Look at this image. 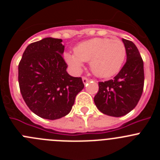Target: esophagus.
<instances>
[{"label":"esophagus","instance_id":"1","mask_svg":"<svg viewBox=\"0 0 160 160\" xmlns=\"http://www.w3.org/2000/svg\"><path fill=\"white\" fill-rule=\"evenodd\" d=\"M89 82V79L88 78H86V77H82V82H83V84L86 85L87 82Z\"/></svg>","mask_w":160,"mask_h":160}]
</instances>
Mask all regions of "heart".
<instances>
[{
  "mask_svg": "<svg viewBox=\"0 0 160 160\" xmlns=\"http://www.w3.org/2000/svg\"><path fill=\"white\" fill-rule=\"evenodd\" d=\"M126 54L125 45L119 39L95 38L79 43L74 53L66 52L64 58L75 73L81 71L84 62H90V68L94 74L99 78H109L119 71Z\"/></svg>",
  "mask_w": 160,
  "mask_h": 160,
  "instance_id": "b5f03b06",
  "label": "heart"
}]
</instances>
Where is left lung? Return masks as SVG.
Segmentation results:
<instances>
[{"label":"left lung","mask_w":160,"mask_h":160,"mask_svg":"<svg viewBox=\"0 0 160 160\" xmlns=\"http://www.w3.org/2000/svg\"><path fill=\"white\" fill-rule=\"evenodd\" d=\"M127 50V62L114 79L98 82L94 101L97 108L109 116L121 117L136 107L144 84L143 62L136 46L122 39Z\"/></svg>","instance_id":"1"}]
</instances>
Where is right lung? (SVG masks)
Returning a JSON list of instances; mask_svg holds the SVG:
<instances>
[{"label": "right lung", "mask_w": 160, "mask_h": 160, "mask_svg": "<svg viewBox=\"0 0 160 160\" xmlns=\"http://www.w3.org/2000/svg\"><path fill=\"white\" fill-rule=\"evenodd\" d=\"M62 40L46 38L29 44L18 66V82L31 111L46 119L67 115L83 88L81 78L70 76L62 58Z\"/></svg>", "instance_id": "right-lung-1"}]
</instances>
